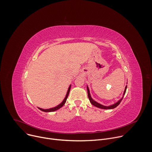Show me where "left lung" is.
Listing matches in <instances>:
<instances>
[{"label": "left lung", "instance_id": "obj_1", "mask_svg": "<svg viewBox=\"0 0 152 152\" xmlns=\"http://www.w3.org/2000/svg\"><path fill=\"white\" fill-rule=\"evenodd\" d=\"M126 88H127V86H126L125 90H124V93H123V96L122 98H121L120 100H119L117 103H114V104H112V105L108 106L102 105V104H100V103H97V102H96L95 100H94L91 98V97L90 93V90H89V88H88V86H87L88 97V98H89V100H90V101L91 103L93 105H94V106L97 107H99V108H101V109H104V110H107V109H108V110H111V109H114V108L116 107H117V106L120 103V102H121V100H123V97H124V94H125V93H126Z\"/></svg>", "mask_w": 152, "mask_h": 152}]
</instances>
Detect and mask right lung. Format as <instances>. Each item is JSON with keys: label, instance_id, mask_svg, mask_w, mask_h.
Returning <instances> with one entry per match:
<instances>
[{"label": "right lung", "instance_id": "1", "mask_svg": "<svg viewBox=\"0 0 152 152\" xmlns=\"http://www.w3.org/2000/svg\"><path fill=\"white\" fill-rule=\"evenodd\" d=\"M70 88H71V85H70L69 88L68 89V91H67V94L66 96V97H65L64 99L63 100V101L59 104H58V106L54 107H52V108H50V109H46V110H44V109H42V108H40V107H38V109L40 110L41 111H43V112H46V113H49V112H53V111H56L58 110H59V108H61L62 106H64V104H65V103L66 102V100H67V99L68 97V96L69 94V93H70Z\"/></svg>", "mask_w": 152, "mask_h": 152}]
</instances>
